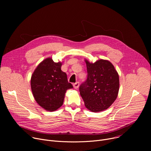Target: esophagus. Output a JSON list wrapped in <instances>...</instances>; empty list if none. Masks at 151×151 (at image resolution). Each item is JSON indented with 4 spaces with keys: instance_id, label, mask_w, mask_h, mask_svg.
Here are the masks:
<instances>
[{
    "instance_id": "esophagus-1",
    "label": "esophagus",
    "mask_w": 151,
    "mask_h": 151,
    "mask_svg": "<svg viewBox=\"0 0 151 151\" xmlns=\"http://www.w3.org/2000/svg\"><path fill=\"white\" fill-rule=\"evenodd\" d=\"M73 87H74L75 89H77V88H78L79 86V83L78 82H76L74 83L73 84Z\"/></svg>"
}]
</instances>
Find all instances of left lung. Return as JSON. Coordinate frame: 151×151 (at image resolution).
Masks as SVG:
<instances>
[{
	"label": "left lung",
	"instance_id": "8db88e82",
	"mask_svg": "<svg viewBox=\"0 0 151 151\" xmlns=\"http://www.w3.org/2000/svg\"><path fill=\"white\" fill-rule=\"evenodd\" d=\"M87 64V79L79 87L80 94L85 107L93 112L107 109L117 98L119 88V75L113 64L106 60Z\"/></svg>",
	"mask_w": 151,
	"mask_h": 151
}]
</instances>
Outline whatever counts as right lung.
Returning a JSON list of instances; mask_svg holds the SVG:
<instances>
[{"label": "right lung", "mask_w": 151, "mask_h": 151, "mask_svg": "<svg viewBox=\"0 0 151 151\" xmlns=\"http://www.w3.org/2000/svg\"><path fill=\"white\" fill-rule=\"evenodd\" d=\"M62 63L51 58L42 61L33 72L31 88L36 101L48 111H55L62 106L65 93L73 85L61 70Z\"/></svg>", "instance_id": "obj_1"}]
</instances>
